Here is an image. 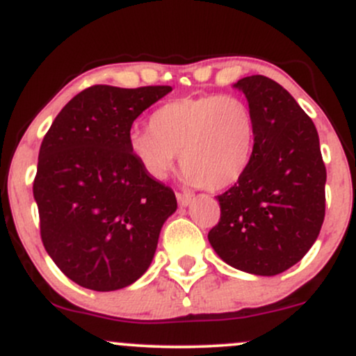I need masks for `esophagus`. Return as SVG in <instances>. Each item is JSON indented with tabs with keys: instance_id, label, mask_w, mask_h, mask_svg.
Returning <instances> with one entry per match:
<instances>
[{
	"instance_id": "esophagus-1",
	"label": "esophagus",
	"mask_w": 356,
	"mask_h": 356,
	"mask_svg": "<svg viewBox=\"0 0 356 356\" xmlns=\"http://www.w3.org/2000/svg\"><path fill=\"white\" fill-rule=\"evenodd\" d=\"M177 200H178L179 207H186L191 202V195L190 193H181V191H178Z\"/></svg>"
}]
</instances>
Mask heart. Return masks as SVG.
Wrapping results in <instances>:
<instances>
[{"label": "heart", "mask_w": 356, "mask_h": 356, "mask_svg": "<svg viewBox=\"0 0 356 356\" xmlns=\"http://www.w3.org/2000/svg\"><path fill=\"white\" fill-rule=\"evenodd\" d=\"M255 118L235 95L211 94L163 104L149 131L131 134L129 146L145 170L161 178L179 153L181 173L195 186L218 191L237 183L249 168Z\"/></svg>", "instance_id": "b5f03b06"}]
</instances>
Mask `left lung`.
<instances>
[{
	"label": "left lung",
	"mask_w": 356,
	"mask_h": 356,
	"mask_svg": "<svg viewBox=\"0 0 356 356\" xmlns=\"http://www.w3.org/2000/svg\"><path fill=\"white\" fill-rule=\"evenodd\" d=\"M255 118L249 168L218 195L209 241L222 261L275 275L305 257L325 220L326 168L314 122L284 87L264 75L235 83Z\"/></svg>",
	"instance_id": "8db88e82"
}]
</instances>
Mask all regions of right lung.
Instances as JSON below:
<instances>
[{"instance_id": "1", "label": "right lung", "mask_w": 356, "mask_h": 356, "mask_svg": "<svg viewBox=\"0 0 356 356\" xmlns=\"http://www.w3.org/2000/svg\"><path fill=\"white\" fill-rule=\"evenodd\" d=\"M170 86H92L60 111L43 138L33 197L40 235L67 277L92 291L138 281L163 223L177 210L170 186L131 151V127Z\"/></svg>"}]
</instances>
